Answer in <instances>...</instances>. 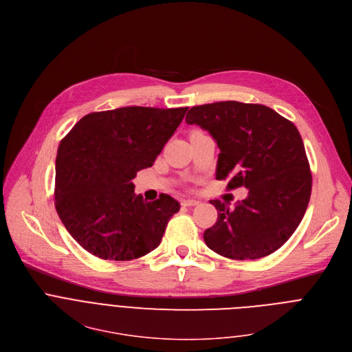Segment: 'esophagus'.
<instances>
[{
	"mask_svg": "<svg viewBox=\"0 0 352 352\" xmlns=\"http://www.w3.org/2000/svg\"><path fill=\"white\" fill-rule=\"evenodd\" d=\"M181 204L185 206V207H192V206L199 204V201L195 200V199H182V200H181Z\"/></svg>",
	"mask_w": 352,
	"mask_h": 352,
	"instance_id": "obj_1",
	"label": "esophagus"
}]
</instances>
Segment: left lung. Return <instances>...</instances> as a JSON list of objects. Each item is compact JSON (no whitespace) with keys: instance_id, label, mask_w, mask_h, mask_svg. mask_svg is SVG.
<instances>
[{"instance_id":"8db88e82","label":"left lung","mask_w":352,"mask_h":352,"mask_svg":"<svg viewBox=\"0 0 352 352\" xmlns=\"http://www.w3.org/2000/svg\"><path fill=\"white\" fill-rule=\"evenodd\" d=\"M188 124L207 130L221 151L217 179L226 190L245 186L249 196L218 211L206 229V245L230 260H257L282 248L301 222L312 189V175L297 127L274 109L236 100L193 106Z\"/></svg>"}]
</instances>
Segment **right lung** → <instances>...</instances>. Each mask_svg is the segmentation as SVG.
<instances>
[{"mask_svg":"<svg viewBox=\"0 0 352 352\" xmlns=\"http://www.w3.org/2000/svg\"><path fill=\"white\" fill-rule=\"evenodd\" d=\"M188 107L127 106L84 116L60 141L55 207L73 239L102 260L130 261L155 250L179 203L146 201L133 179L152 167Z\"/></svg>","mask_w":352,"mask_h":352,"instance_id":"obj_1","label":"right lung"}]
</instances>
